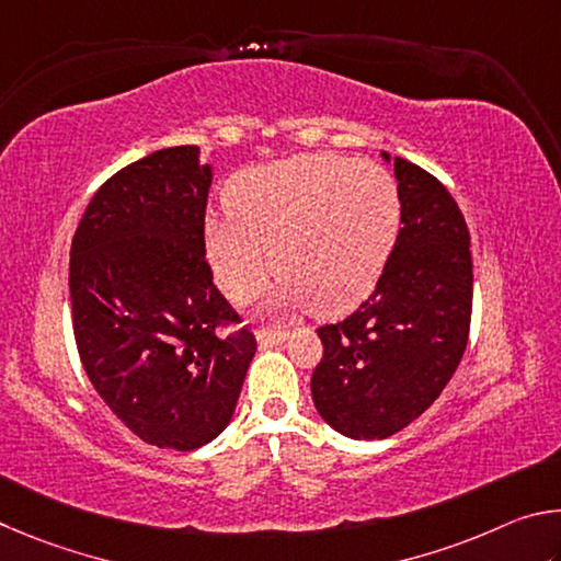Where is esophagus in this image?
<instances>
[{
	"mask_svg": "<svg viewBox=\"0 0 561 561\" xmlns=\"http://www.w3.org/2000/svg\"><path fill=\"white\" fill-rule=\"evenodd\" d=\"M288 340V332L286 330H261L259 332V345L261 347H275V345H283V342Z\"/></svg>",
	"mask_w": 561,
	"mask_h": 561,
	"instance_id": "34e87169",
	"label": "esophagus"
}]
</instances>
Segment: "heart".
<instances>
[{"mask_svg": "<svg viewBox=\"0 0 561 561\" xmlns=\"http://www.w3.org/2000/svg\"><path fill=\"white\" fill-rule=\"evenodd\" d=\"M229 219H206L204 249L219 288L251 300L283 275L271 306L340 318L365 300L401 229V196L387 170L332 154H298L236 172Z\"/></svg>", "mask_w": 561, "mask_h": 561, "instance_id": "b5f03b06", "label": "heart"}]
</instances>
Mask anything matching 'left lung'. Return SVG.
Segmentation results:
<instances>
[{"mask_svg":"<svg viewBox=\"0 0 561 561\" xmlns=\"http://www.w3.org/2000/svg\"><path fill=\"white\" fill-rule=\"evenodd\" d=\"M401 229L377 288L337 325L318 330L310 389L337 434L379 440L434 404L466 352L473 261L463 214L436 176L401 157Z\"/></svg>","mask_w":561,"mask_h":561,"instance_id":"left-lung-1","label":"left lung"}]
</instances>
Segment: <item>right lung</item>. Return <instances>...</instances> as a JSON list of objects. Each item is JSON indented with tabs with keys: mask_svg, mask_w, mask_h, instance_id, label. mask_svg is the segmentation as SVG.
Masks as SVG:
<instances>
[{
	"mask_svg": "<svg viewBox=\"0 0 561 561\" xmlns=\"http://www.w3.org/2000/svg\"><path fill=\"white\" fill-rule=\"evenodd\" d=\"M214 167L164 147L113 174L71 243V318L83 369L107 409L157 448L194 450L229 426L255 355L214 286L204 249Z\"/></svg>",
	"mask_w": 561,
	"mask_h": 561,
	"instance_id": "add662e5",
	"label": "right lung"
}]
</instances>
